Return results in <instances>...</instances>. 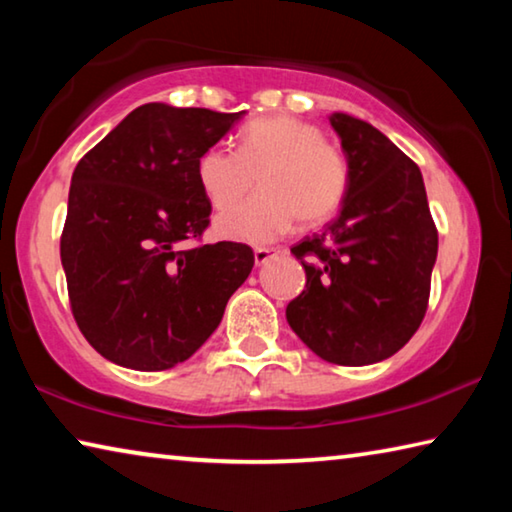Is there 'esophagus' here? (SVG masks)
I'll list each match as a JSON object with an SVG mask.
<instances>
[{
  "label": "esophagus",
  "instance_id": "obj_1",
  "mask_svg": "<svg viewBox=\"0 0 512 512\" xmlns=\"http://www.w3.org/2000/svg\"><path fill=\"white\" fill-rule=\"evenodd\" d=\"M273 255H275V253H273L271 248H255V264H257V266H264V264L271 262Z\"/></svg>",
  "mask_w": 512,
  "mask_h": 512
}]
</instances>
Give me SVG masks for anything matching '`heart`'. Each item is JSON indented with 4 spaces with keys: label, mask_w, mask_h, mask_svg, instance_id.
<instances>
[{
    "label": "heart",
    "mask_w": 512,
    "mask_h": 512,
    "mask_svg": "<svg viewBox=\"0 0 512 512\" xmlns=\"http://www.w3.org/2000/svg\"><path fill=\"white\" fill-rule=\"evenodd\" d=\"M196 178L214 210L244 201L259 183L262 194L216 221L219 235L268 244L291 230L332 219L348 187L341 151L311 121L273 115L244 128L239 149L212 146L196 162Z\"/></svg>",
    "instance_id": "heart-1"
}]
</instances>
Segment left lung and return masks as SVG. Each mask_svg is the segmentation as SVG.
<instances>
[{"mask_svg": "<svg viewBox=\"0 0 512 512\" xmlns=\"http://www.w3.org/2000/svg\"><path fill=\"white\" fill-rule=\"evenodd\" d=\"M348 158L341 214L291 248L307 284L287 320L307 348L336 366L393 357L429 307L438 230L422 173L375 126L332 115Z\"/></svg>", "mask_w": 512, "mask_h": 512, "instance_id": "8db88e82", "label": "left lung"}]
</instances>
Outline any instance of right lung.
<instances>
[{
  "mask_svg": "<svg viewBox=\"0 0 512 512\" xmlns=\"http://www.w3.org/2000/svg\"><path fill=\"white\" fill-rule=\"evenodd\" d=\"M241 115L146 103L76 164L60 262L76 325L108 361L144 372L187 361L253 271L250 246L203 244L212 205L196 178Z\"/></svg>",
  "mask_w": 512,
  "mask_h": 512,
  "instance_id": "right-lung-1",
  "label": "right lung"
}]
</instances>
